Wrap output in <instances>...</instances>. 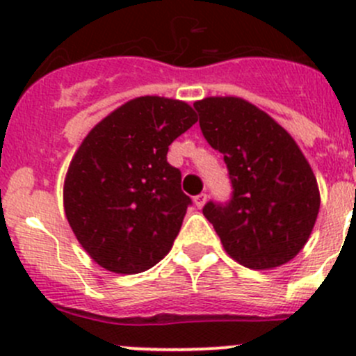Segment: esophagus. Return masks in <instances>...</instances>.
Here are the masks:
<instances>
[{
	"mask_svg": "<svg viewBox=\"0 0 356 356\" xmlns=\"http://www.w3.org/2000/svg\"><path fill=\"white\" fill-rule=\"evenodd\" d=\"M207 198H208V196L204 195V193H201V195L195 196V204H196V207H198V208H203L204 203H207Z\"/></svg>",
	"mask_w": 356,
	"mask_h": 356,
	"instance_id": "1",
	"label": "esophagus"
}]
</instances>
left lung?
Instances as JSON below:
<instances>
[{
  "label": "left lung",
  "instance_id": "8db88e82",
  "mask_svg": "<svg viewBox=\"0 0 356 356\" xmlns=\"http://www.w3.org/2000/svg\"><path fill=\"white\" fill-rule=\"evenodd\" d=\"M200 127L224 155L232 195L203 215L225 251L253 270L288 264L308 241L321 208L317 179L294 139L265 111L234 96L195 103Z\"/></svg>",
  "mask_w": 356,
  "mask_h": 356
}]
</instances>
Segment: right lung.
Wrapping results in <instances>:
<instances>
[{
    "label": "right lung",
    "instance_id": "add662e5",
    "mask_svg": "<svg viewBox=\"0 0 356 356\" xmlns=\"http://www.w3.org/2000/svg\"><path fill=\"white\" fill-rule=\"evenodd\" d=\"M179 99L141 96L86 136L63 186L67 220L89 257L115 274H139L170 251L191 198L168 146L196 124Z\"/></svg>",
    "mask_w": 356,
    "mask_h": 356
}]
</instances>
